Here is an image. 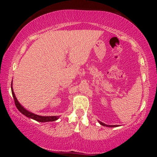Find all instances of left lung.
Listing matches in <instances>:
<instances>
[{
  "instance_id": "left-lung-1",
  "label": "left lung",
  "mask_w": 157,
  "mask_h": 157,
  "mask_svg": "<svg viewBox=\"0 0 157 157\" xmlns=\"http://www.w3.org/2000/svg\"><path fill=\"white\" fill-rule=\"evenodd\" d=\"M98 122H99V123L101 124V125L105 126V127H116L120 126V125H109V124H106L103 123H102V122H100V121H98Z\"/></svg>"
}]
</instances>
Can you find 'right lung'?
Here are the masks:
<instances>
[{
    "mask_svg": "<svg viewBox=\"0 0 157 157\" xmlns=\"http://www.w3.org/2000/svg\"><path fill=\"white\" fill-rule=\"evenodd\" d=\"M11 89H12V94L13 95V98H14V100L16 107H17L18 110L21 113H23L24 116H27L28 118H32V119H33V120H35L38 122H41V123L55 121L59 119V116H41L39 115H36V114H34L33 113L30 112V111H28L27 109H25L23 107L19 102H18V100L17 99V98H16L14 91H13L12 84H11Z\"/></svg>",
    "mask_w": 157,
    "mask_h": 157,
    "instance_id": "add662e5",
    "label": "right lung"
}]
</instances>
